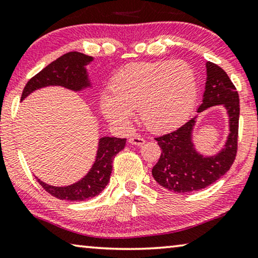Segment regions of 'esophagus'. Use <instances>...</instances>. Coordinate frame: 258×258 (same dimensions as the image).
<instances>
[{
	"label": "esophagus",
	"instance_id": "1",
	"mask_svg": "<svg viewBox=\"0 0 258 258\" xmlns=\"http://www.w3.org/2000/svg\"><path fill=\"white\" fill-rule=\"evenodd\" d=\"M128 141H130L131 145H136V146H142V145H145V142H146V140H145L144 138H141V137H139V136L132 137Z\"/></svg>",
	"mask_w": 258,
	"mask_h": 258
}]
</instances>
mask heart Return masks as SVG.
<instances>
[{"mask_svg":"<svg viewBox=\"0 0 258 258\" xmlns=\"http://www.w3.org/2000/svg\"><path fill=\"white\" fill-rule=\"evenodd\" d=\"M110 93L100 99L101 112L111 124L124 126L138 109L151 131H166L182 124L194 108L198 84L182 60L138 62L126 65L110 83Z\"/></svg>","mask_w":258,"mask_h":258,"instance_id":"obj_1","label":"heart"}]
</instances>
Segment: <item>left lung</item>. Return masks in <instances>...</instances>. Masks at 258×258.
I'll return each mask as SVG.
<instances>
[{
    "instance_id": "obj_1",
    "label": "left lung",
    "mask_w": 258,
    "mask_h": 258,
    "mask_svg": "<svg viewBox=\"0 0 258 258\" xmlns=\"http://www.w3.org/2000/svg\"><path fill=\"white\" fill-rule=\"evenodd\" d=\"M206 68V88L198 112L223 105L228 116L230 134L224 148L214 156H204L195 149L196 116L173 132L155 138L162 154L151 173L159 185L175 193L195 191L217 181L230 170L238 150L239 94L222 68L211 62H207Z\"/></svg>"
}]
</instances>
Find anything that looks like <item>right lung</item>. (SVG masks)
<instances>
[{
	"label": "right lung",
	"mask_w": 258,
	"mask_h": 258,
	"mask_svg": "<svg viewBox=\"0 0 258 258\" xmlns=\"http://www.w3.org/2000/svg\"><path fill=\"white\" fill-rule=\"evenodd\" d=\"M92 56L83 52L71 51L60 56L51 62L42 71L28 80L24 88L22 99L33 93L36 89L48 87V86H60L75 92H81L86 88H91L87 69L86 67L92 62ZM126 139L103 137L99 140L95 162L88 173L79 181L70 186L56 187L48 185L36 178V180L44 190L55 198L67 201H84L99 195L110 180L112 171V161L116 155L125 148Z\"/></svg>",
	"instance_id": "right-lung-1"
}]
</instances>
